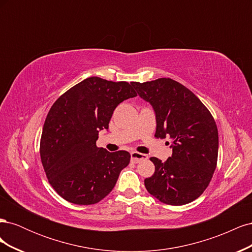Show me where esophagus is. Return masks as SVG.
Here are the masks:
<instances>
[{
    "label": "esophagus",
    "mask_w": 252,
    "mask_h": 252,
    "mask_svg": "<svg viewBox=\"0 0 252 252\" xmlns=\"http://www.w3.org/2000/svg\"><path fill=\"white\" fill-rule=\"evenodd\" d=\"M130 156H131V161L133 163H139L140 161H142V159H147L148 158L146 155L139 154V152H135V151H132Z\"/></svg>",
    "instance_id": "obj_1"
}]
</instances>
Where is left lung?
<instances>
[{"label": "left lung", "instance_id": "1", "mask_svg": "<svg viewBox=\"0 0 252 252\" xmlns=\"http://www.w3.org/2000/svg\"><path fill=\"white\" fill-rule=\"evenodd\" d=\"M131 85L155 110L156 138L171 140L172 156L166 162L150 158L156 170L145 179V187L164 204L179 206L194 201L209 185L217 167L215 119L200 98L177 81L161 78Z\"/></svg>", "mask_w": 252, "mask_h": 252}]
</instances>
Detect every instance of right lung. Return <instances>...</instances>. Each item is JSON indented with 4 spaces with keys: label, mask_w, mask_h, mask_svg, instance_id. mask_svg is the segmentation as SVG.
<instances>
[{
    "label": "right lung",
    "mask_w": 252,
    "mask_h": 252,
    "mask_svg": "<svg viewBox=\"0 0 252 252\" xmlns=\"http://www.w3.org/2000/svg\"><path fill=\"white\" fill-rule=\"evenodd\" d=\"M136 93L127 82L91 77L67 90L45 120L40 154L50 185L64 200L91 205L110 193L130 162L125 150L96 147L117 106Z\"/></svg>",
    "instance_id": "obj_1"
}]
</instances>
